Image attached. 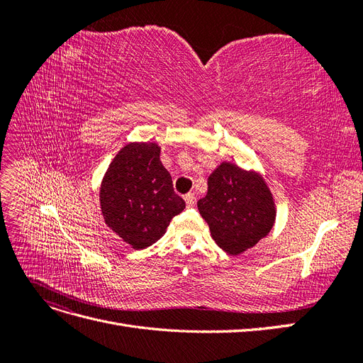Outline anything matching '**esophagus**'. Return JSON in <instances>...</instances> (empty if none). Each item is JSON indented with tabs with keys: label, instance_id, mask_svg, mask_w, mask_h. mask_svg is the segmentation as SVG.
Masks as SVG:
<instances>
[{
	"label": "esophagus",
	"instance_id": "esophagus-1",
	"mask_svg": "<svg viewBox=\"0 0 363 363\" xmlns=\"http://www.w3.org/2000/svg\"><path fill=\"white\" fill-rule=\"evenodd\" d=\"M184 201H186V206H188V207H194L195 203H196L195 195L194 194H186L184 195Z\"/></svg>",
	"mask_w": 363,
	"mask_h": 363
}]
</instances>
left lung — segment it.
<instances>
[{
    "mask_svg": "<svg viewBox=\"0 0 363 363\" xmlns=\"http://www.w3.org/2000/svg\"><path fill=\"white\" fill-rule=\"evenodd\" d=\"M199 211L218 247L228 255L255 247L276 221V206L265 180L230 162L219 164L207 179Z\"/></svg>",
    "mask_w": 363,
    "mask_h": 363,
    "instance_id": "left-lung-1",
    "label": "left lung"
}]
</instances>
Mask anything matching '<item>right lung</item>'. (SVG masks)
Returning <instances> with one entry per match:
<instances>
[{
    "mask_svg": "<svg viewBox=\"0 0 363 363\" xmlns=\"http://www.w3.org/2000/svg\"><path fill=\"white\" fill-rule=\"evenodd\" d=\"M100 203L107 227L136 250L159 240L186 207L156 142L128 144L118 152L103 179Z\"/></svg>",
    "mask_w": 363,
    "mask_h": 363,
    "instance_id": "obj_1",
    "label": "right lung"
}]
</instances>
